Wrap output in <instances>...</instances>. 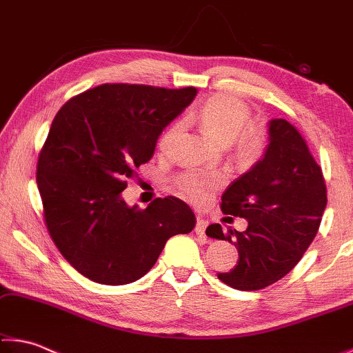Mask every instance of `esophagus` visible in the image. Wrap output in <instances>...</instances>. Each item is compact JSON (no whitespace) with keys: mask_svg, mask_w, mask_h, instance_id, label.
Returning a JSON list of instances; mask_svg holds the SVG:
<instances>
[{"mask_svg":"<svg viewBox=\"0 0 353 353\" xmlns=\"http://www.w3.org/2000/svg\"><path fill=\"white\" fill-rule=\"evenodd\" d=\"M207 225H208V221H207V219H204V218H198V221H196L194 232H196V234H198V235L205 234Z\"/></svg>","mask_w":353,"mask_h":353,"instance_id":"34e87169","label":"esophagus"}]
</instances>
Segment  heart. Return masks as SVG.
Returning a JSON list of instances; mask_svg holds the SVG:
<instances>
[{
    "label": "heart",
    "mask_w": 353,
    "mask_h": 353,
    "mask_svg": "<svg viewBox=\"0 0 353 353\" xmlns=\"http://www.w3.org/2000/svg\"><path fill=\"white\" fill-rule=\"evenodd\" d=\"M250 115L252 110L243 99L232 94H214L199 107L196 119L214 140L223 145L232 143L238 162L254 163L265 151L266 132L263 128L249 123ZM182 130V119L171 123L159 139L160 151L170 152L181 139ZM223 182L224 176L219 172L185 171L174 179V187L193 204H205Z\"/></svg>",
    "instance_id": "1"
}]
</instances>
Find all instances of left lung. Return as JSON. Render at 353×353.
<instances>
[{"mask_svg": "<svg viewBox=\"0 0 353 353\" xmlns=\"http://www.w3.org/2000/svg\"><path fill=\"white\" fill-rule=\"evenodd\" d=\"M325 205V179L305 139L286 119H272L265 157L221 198L223 213L246 218L248 229L207 227L208 236L235 244L240 255L234 270L219 272L218 279L241 291L276 283L312 244Z\"/></svg>", "mask_w": 353, "mask_h": 353, "instance_id": "obj_1", "label": "left lung"}]
</instances>
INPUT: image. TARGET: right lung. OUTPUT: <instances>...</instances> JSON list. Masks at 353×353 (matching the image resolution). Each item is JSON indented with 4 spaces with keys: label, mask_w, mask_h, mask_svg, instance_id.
Segmentation results:
<instances>
[{
    "label": "right lung",
    "mask_w": 353,
    "mask_h": 353,
    "mask_svg": "<svg viewBox=\"0 0 353 353\" xmlns=\"http://www.w3.org/2000/svg\"><path fill=\"white\" fill-rule=\"evenodd\" d=\"M196 93L194 87L103 83L67 101L52 119L35 179L51 240L83 277L135 282L171 236L194 229V213L174 196L139 208L121 191Z\"/></svg>",
    "instance_id": "add662e5"
}]
</instances>
